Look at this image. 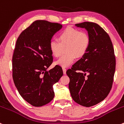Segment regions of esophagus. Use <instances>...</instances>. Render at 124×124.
<instances>
[{
    "label": "esophagus",
    "instance_id": "1",
    "mask_svg": "<svg viewBox=\"0 0 124 124\" xmlns=\"http://www.w3.org/2000/svg\"><path fill=\"white\" fill-rule=\"evenodd\" d=\"M62 70H63V74H66V70L65 68H62Z\"/></svg>",
    "mask_w": 124,
    "mask_h": 124
}]
</instances>
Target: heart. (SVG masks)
<instances>
[{
  "instance_id": "1",
  "label": "heart",
  "mask_w": 124,
  "mask_h": 124,
  "mask_svg": "<svg viewBox=\"0 0 124 124\" xmlns=\"http://www.w3.org/2000/svg\"><path fill=\"white\" fill-rule=\"evenodd\" d=\"M59 41L52 39L49 42V49L52 55L60 56L65 48L66 53L62 55L56 64L62 67H68L74 63L76 57L81 58L88 52L91 44L89 35L77 28L68 27L59 36Z\"/></svg>"
}]
</instances>
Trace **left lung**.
Here are the masks:
<instances>
[{"label":"left lung","instance_id":"obj_1","mask_svg":"<svg viewBox=\"0 0 124 124\" xmlns=\"http://www.w3.org/2000/svg\"><path fill=\"white\" fill-rule=\"evenodd\" d=\"M75 25L87 30L91 44L85 55L66 71L69 89L75 102L90 107L103 101L111 90L115 55L110 37L98 24L84 22Z\"/></svg>","mask_w":124,"mask_h":124}]
</instances>
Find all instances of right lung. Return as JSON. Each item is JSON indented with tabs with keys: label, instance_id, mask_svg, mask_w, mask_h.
Returning a JSON list of instances; mask_svg holds the SVG:
<instances>
[{
	"label": "right lung",
	"instance_id": "obj_1",
	"mask_svg": "<svg viewBox=\"0 0 124 124\" xmlns=\"http://www.w3.org/2000/svg\"><path fill=\"white\" fill-rule=\"evenodd\" d=\"M59 23L37 20L25 29L17 39L12 56V78L19 94L28 103L39 107L54 97L53 85L63 75L53 62L49 42L62 28Z\"/></svg>",
	"mask_w": 124,
	"mask_h": 124
}]
</instances>
